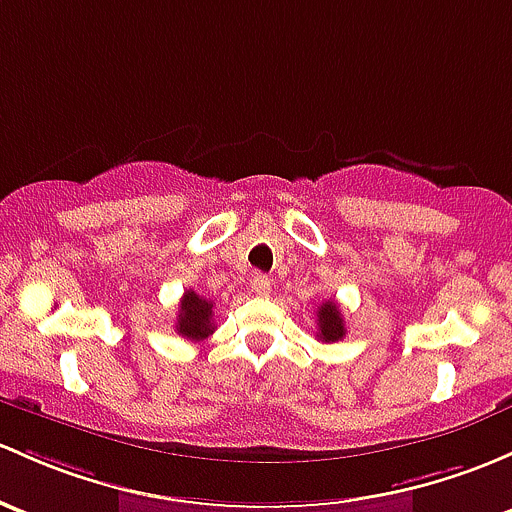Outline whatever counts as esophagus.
Instances as JSON below:
<instances>
[{"label": "esophagus", "instance_id": "esophagus-1", "mask_svg": "<svg viewBox=\"0 0 512 512\" xmlns=\"http://www.w3.org/2000/svg\"><path fill=\"white\" fill-rule=\"evenodd\" d=\"M252 292H255L257 297H270V277H267V274H255V277H252Z\"/></svg>", "mask_w": 512, "mask_h": 512}]
</instances>
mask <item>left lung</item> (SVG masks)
Segmentation results:
<instances>
[{
  "label": "left lung",
  "instance_id": "1",
  "mask_svg": "<svg viewBox=\"0 0 512 512\" xmlns=\"http://www.w3.org/2000/svg\"><path fill=\"white\" fill-rule=\"evenodd\" d=\"M316 324H319V331H316L319 341L336 343V341H341L343 336H346L343 314H341V309H338V304L333 299H328L319 306V311H316Z\"/></svg>",
  "mask_w": 512,
  "mask_h": 512
}]
</instances>
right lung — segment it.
<instances>
[{
    "label": "right lung",
    "mask_w": 512,
    "mask_h": 512,
    "mask_svg": "<svg viewBox=\"0 0 512 512\" xmlns=\"http://www.w3.org/2000/svg\"><path fill=\"white\" fill-rule=\"evenodd\" d=\"M213 301L198 297L193 289L181 297L179 316H176V333L188 341H203L213 333Z\"/></svg>",
    "instance_id": "1"
}]
</instances>
